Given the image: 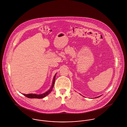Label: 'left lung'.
Listing matches in <instances>:
<instances>
[{"label": "left lung", "instance_id": "left-lung-1", "mask_svg": "<svg viewBox=\"0 0 127 127\" xmlns=\"http://www.w3.org/2000/svg\"><path fill=\"white\" fill-rule=\"evenodd\" d=\"M100 96H99V97H96L95 98H99V97H100Z\"/></svg>", "mask_w": 127, "mask_h": 127}]
</instances>
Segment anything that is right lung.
<instances>
[{"label": "right lung", "mask_w": 127, "mask_h": 127, "mask_svg": "<svg viewBox=\"0 0 127 127\" xmlns=\"http://www.w3.org/2000/svg\"><path fill=\"white\" fill-rule=\"evenodd\" d=\"M56 74H55V76L53 77V79L52 80V85L51 86V87L50 89L48 90L47 92H46L45 93L42 94H23V95L24 96H25L26 97L28 98H30V99H32V98H36V99H42L44 97H45L46 96H47V95H48L51 92L52 90V89L53 88L54 86V82H55V76H56Z\"/></svg>", "instance_id": "add662e5"}]
</instances>
